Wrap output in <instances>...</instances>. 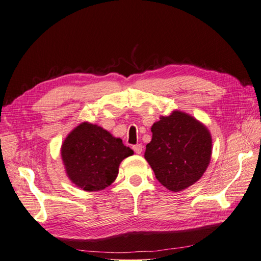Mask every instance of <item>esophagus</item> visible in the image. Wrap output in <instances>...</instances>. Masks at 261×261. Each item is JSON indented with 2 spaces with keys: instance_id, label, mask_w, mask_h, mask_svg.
<instances>
[{
  "instance_id": "obj_1",
  "label": "esophagus",
  "mask_w": 261,
  "mask_h": 261,
  "mask_svg": "<svg viewBox=\"0 0 261 261\" xmlns=\"http://www.w3.org/2000/svg\"><path fill=\"white\" fill-rule=\"evenodd\" d=\"M133 150H134V151H135V153L140 154L141 152H143V146H141L140 144L134 145V146H133Z\"/></svg>"
}]
</instances>
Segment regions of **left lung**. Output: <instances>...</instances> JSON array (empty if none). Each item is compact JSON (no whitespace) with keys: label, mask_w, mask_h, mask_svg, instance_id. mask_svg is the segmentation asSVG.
Wrapping results in <instances>:
<instances>
[{"label":"left lung","mask_w":261,"mask_h":261,"mask_svg":"<svg viewBox=\"0 0 261 261\" xmlns=\"http://www.w3.org/2000/svg\"><path fill=\"white\" fill-rule=\"evenodd\" d=\"M151 132L145 158L164 187L179 192L202 176L212 145L206 126L191 115L174 111L154 123Z\"/></svg>","instance_id":"1"}]
</instances>
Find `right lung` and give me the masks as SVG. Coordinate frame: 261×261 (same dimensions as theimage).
I'll return each instance as SVG.
<instances>
[{
	"mask_svg": "<svg viewBox=\"0 0 261 261\" xmlns=\"http://www.w3.org/2000/svg\"><path fill=\"white\" fill-rule=\"evenodd\" d=\"M133 153L122 139L89 123L77 126L61 149L68 177L86 192L102 191L111 185L121 161Z\"/></svg>",
	"mask_w": 261,
	"mask_h": 261,
	"instance_id": "1",
	"label": "right lung"
}]
</instances>
